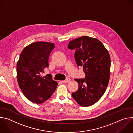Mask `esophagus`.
I'll use <instances>...</instances> for the list:
<instances>
[{
	"label": "esophagus",
	"instance_id": "obj_1",
	"mask_svg": "<svg viewBox=\"0 0 133 133\" xmlns=\"http://www.w3.org/2000/svg\"><path fill=\"white\" fill-rule=\"evenodd\" d=\"M70 79L69 78H67L66 80L63 81V82L64 83H69V82H70Z\"/></svg>",
	"mask_w": 133,
	"mask_h": 133
}]
</instances>
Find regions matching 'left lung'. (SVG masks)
I'll return each mask as SVG.
<instances>
[{"label":"left lung","mask_w":133,"mask_h":133,"mask_svg":"<svg viewBox=\"0 0 133 133\" xmlns=\"http://www.w3.org/2000/svg\"><path fill=\"white\" fill-rule=\"evenodd\" d=\"M68 48L75 50V59L83 67L85 78L75 79L78 90L72 93L81 106L87 107L97 102L105 93L110 77V57L103 44L97 38L84 36L69 42Z\"/></svg>","instance_id":"8db88e82"}]
</instances>
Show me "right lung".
<instances>
[{
	"mask_svg": "<svg viewBox=\"0 0 133 133\" xmlns=\"http://www.w3.org/2000/svg\"><path fill=\"white\" fill-rule=\"evenodd\" d=\"M55 45L47 42L30 44L22 50L17 63V79L25 96L36 104H42L49 99L58 83L51 75L42 76L48 67V59Z\"/></svg>",
	"mask_w": 133,
	"mask_h": 133,
	"instance_id": "1",
	"label": "right lung"
}]
</instances>
